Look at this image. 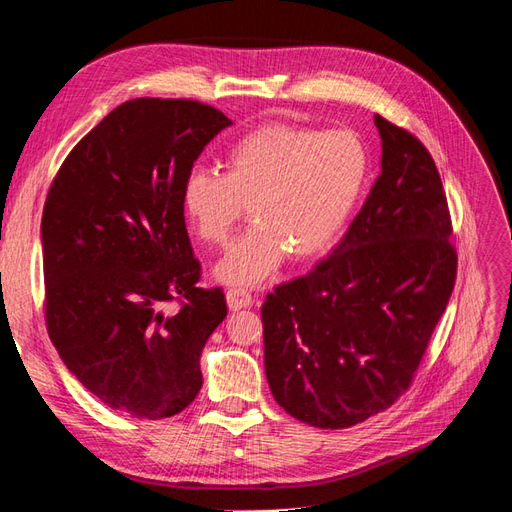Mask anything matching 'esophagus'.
<instances>
[{"mask_svg": "<svg viewBox=\"0 0 512 512\" xmlns=\"http://www.w3.org/2000/svg\"><path fill=\"white\" fill-rule=\"evenodd\" d=\"M227 305L231 311H240L253 305V294L244 290V287H231L227 292Z\"/></svg>", "mask_w": 512, "mask_h": 512, "instance_id": "34e87169", "label": "esophagus"}]
</instances>
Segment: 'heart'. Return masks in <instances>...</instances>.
I'll list each match as a JSON object with an SVG mask.
<instances>
[{"mask_svg":"<svg viewBox=\"0 0 512 512\" xmlns=\"http://www.w3.org/2000/svg\"><path fill=\"white\" fill-rule=\"evenodd\" d=\"M370 149L350 129L268 123L225 155V175L194 168L181 188L183 214L207 246H225L248 207L257 225L231 246L216 274L259 285L294 261L326 255L342 238L370 179Z\"/></svg>","mask_w":512,"mask_h":512,"instance_id":"1","label":"heart"}]
</instances>
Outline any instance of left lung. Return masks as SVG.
<instances>
[{"label":"left lung","mask_w":512,"mask_h":512,"mask_svg":"<svg viewBox=\"0 0 512 512\" xmlns=\"http://www.w3.org/2000/svg\"><path fill=\"white\" fill-rule=\"evenodd\" d=\"M374 123L383 170L344 240L261 307L272 396L316 428L365 422L411 387L456 281L435 160L409 129Z\"/></svg>","instance_id":"1"}]
</instances>
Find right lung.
I'll list each match as a JSON object with an SVG mask.
<instances>
[{"label": "right lung", "mask_w": 512, "mask_h": 512, "mask_svg": "<svg viewBox=\"0 0 512 512\" xmlns=\"http://www.w3.org/2000/svg\"><path fill=\"white\" fill-rule=\"evenodd\" d=\"M229 125L194 99H131L75 144L51 181L41 225L47 333L114 411L170 417L203 385L199 357L227 300L222 287H199L181 188ZM168 302L173 314L161 311Z\"/></svg>", "instance_id": "1"}]
</instances>
